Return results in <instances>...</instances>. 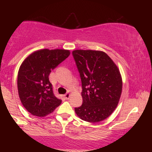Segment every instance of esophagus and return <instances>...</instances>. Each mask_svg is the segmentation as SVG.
<instances>
[{"instance_id":"1","label":"esophagus","mask_w":152,"mask_h":152,"mask_svg":"<svg viewBox=\"0 0 152 152\" xmlns=\"http://www.w3.org/2000/svg\"><path fill=\"white\" fill-rule=\"evenodd\" d=\"M64 98H65L66 99H69V97H70V94L69 93H66V94H64Z\"/></svg>"}]
</instances>
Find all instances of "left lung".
<instances>
[{"label": "left lung", "instance_id": "obj_1", "mask_svg": "<svg viewBox=\"0 0 152 152\" xmlns=\"http://www.w3.org/2000/svg\"><path fill=\"white\" fill-rule=\"evenodd\" d=\"M73 56L80 74L83 98L75 112L91 123L102 121L114 112L122 91V78L117 66L104 51L75 50Z\"/></svg>", "mask_w": 152, "mask_h": 152}]
</instances>
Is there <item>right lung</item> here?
Wrapping results in <instances>:
<instances>
[{
    "label": "right lung",
    "instance_id": "right-lung-1",
    "mask_svg": "<svg viewBox=\"0 0 152 152\" xmlns=\"http://www.w3.org/2000/svg\"><path fill=\"white\" fill-rule=\"evenodd\" d=\"M70 55L65 49H41L34 52L20 66L18 74L19 98L25 109L34 116L50 114L61 100L54 96L50 73Z\"/></svg>",
    "mask_w": 152,
    "mask_h": 152
}]
</instances>
